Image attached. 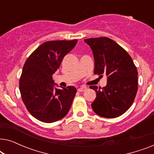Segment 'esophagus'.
I'll return each mask as SVG.
<instances>
[{
  "label": "esophagus",
  "mask_w": 154,
  "mask_h": 154,
  "mask_svg": "<svg viewBox=\"0 0 154 154\" xmlns=\"http://www.w3.org/2000/svg\"><path fill=\"white\" fill-rule=\"evenodd\" d=\"M87 89L85 87H81V88H79V89H78V91L79 92H84L85 90Z\"/></svg>",
  "instance_id": "34e87169"
}]
</instances>
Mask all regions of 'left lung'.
I'll list each match as a JSON object with an SVG mask.
<instances>
[{"label": "left lung", "instance_id": "1", "mask_svg": "<svg viewBox=\"0 0 154 154\" xmlns=\"http://www.w3.org/2000/svg\"><path fill=\"white\" fill-rule=\"evenodd\" d=\"M94 58V73L107 76L106 85H91L97 97L92 103L94 113L113 119L123 114L133 103L138 89L137 69L125 49L107 37L84 40Z\"/></svg>", "mask_w": 154, "mask_h": 154}]
</instances>
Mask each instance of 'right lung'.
<instances>
[{
	"instance_id": "1",
	"label": "right lung",
	"mask_w": 154,
	"mask_h": 154,
	"mask_svg": "<svg viewBox=\"0 0 154 154\" xmlns=\"http://www.w3.org/2000/svg\"><path fill=\"white\" fill-rule=\"evenodd\" d=\"M78 41H51L38 47L27 58L20 79V90L27 110L43 123H53L68 113L76 88H54L52 74Z\"/></svg>"
}]
</instances>
